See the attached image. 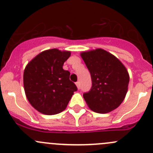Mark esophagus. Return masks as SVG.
Returning <instances> with one entry per match:
<instances>
[{"label":"esophagus","mask_w":153,"mask_h":153,"mask_svg":"<svg viewBox=\"0 0 153 153\" xmlns=\"http://www.w3.org/2000/svg\"><path fill=\"white\" fill-rule=\"evenodd\" d=\"M75 84H76V86H77V87H78V89H80V88H81V84H80V82H76Z\"/></svg>","instance_id":"1"}]
</instances>
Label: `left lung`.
Here are the masks:
<instances>
[{"label": "left lung", "instance_id": "1", "mask_svg": "<svg viewBox=\"0 0 153 153\" xmlns=\"http://www.w3.org/2000/svg\"><path fill=\"white\" fill-rule=\"evenodd\" d=\"M89 69L92 87L84 93V100L92 111L107 113L118 107L127 92L129 76L122 63L102 49L81 54Z\"/></svg>", "mask_w": 153, "mask_h": 153}]
</instances>
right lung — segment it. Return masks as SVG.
<instances>
[{"instance_id": "1", "label": "right lung", "mask_w": 153, "mask_h": 153, "mask_svg": "<svg viewBox=\"0 0 153 153\" xmlns=\"http://www.w3.org/2000/svg\"><path fill=\"white\" fill-rule=\"evenodd\" d=\"M70 55L68 51L48 49L35 57L24 69L26 96L41 113L55 115L64 111L78 89L69 80L70 72L63 69Z\"/></svg>"}]
</instances>
